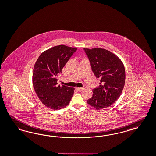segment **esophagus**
<instances>
[{"instance_id": "obj_1", "label": "esophagus", "mask_w": 156, "mask_h": 156, "mask_svg": "<svg viewBox=\"0 0 156 156\" xmlns=\"http://www.w3.org/2000/svg\"><path fill=\"white\" fill-rule=\"evenodd\" d=\"M75 89H76V90L80 91H81V90H82L83 88H82V87H75Z\"/></svg>"}]
</instances>
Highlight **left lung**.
Returning <instances> with one entry per match:
<instances>
[{
  "instance_id": "8db88e82",
  "label": "left lung",
  "mask_w": 156,
  "mask_h": 156,
  "mask_svg": "<svg viewBox=\"0 0 156 156\" xmlns=\"http://www.w3.org/2000/svg\"><path fill=\"white\" fill-rule=\"evenodd\" d=\"M84 51L96 78H100V86L93 90L87 104L97 110L112 105L123 90L126 74L122 61L115 54L105 49L86 48Z\"/></svg>"
}]
</instances>
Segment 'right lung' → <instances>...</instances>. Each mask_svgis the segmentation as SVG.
Wrapping results in <instances>:
<instances>
[{
  "label": "right lung",
  "mask_w": 156,
  "mask_h": 156,
  "mask_svg": "<svg viewBox=\"0 0 156 156\" xmlns=\"http://www.w3.org/2000/svg\"><path fill=\"white\" fill-rule=\"evenodd\" d=\"M77 48L65 45L55 46L42 52L36 62L33 71V88L43 104L58 110L67 106L75 89L58 86L57 76Z\"/></svg>",
  "instance_id": "right-lung-1"
}]
</instances>
